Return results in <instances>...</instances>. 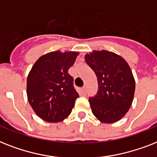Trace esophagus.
Masks as SVG:
<instances>
[{
	"instance_id": "1",
	"label": "esophagus",
	"mask_w": 157,
	"mask_h": 157,
	"mask_svg": "<svg viewBox=\"0 0 157 157\" xmlns=\"http://www.w3.org/2000/svg\"><path fill=\"white\" fill-rule=\"evenodd\" d=\"M81 92H82V95H85V94H86V87H85V86H83V87L81 88Z\"/></svg>"
}]
</instances>
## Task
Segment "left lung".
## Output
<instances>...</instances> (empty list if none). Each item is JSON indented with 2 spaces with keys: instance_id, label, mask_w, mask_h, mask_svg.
<instances>
[{
  "instance_id": "1",
  "label": "left lung",
  "mask_w": 157,
  "mask_h": 157,
  "mask_svg": "<svg viewBox=\"0 0 157 157\" xmlns=\"http://www.w3.org/2000/svg\"><path fill=\"white\" fill-rule=\"evenodd\" d=\"M85 61L98 80V93L89 98L92 113L103 123L119 121L128 112L135 94V78L128 63L106 50H94L85 55Z\"/></svg>"
}]
</instances>
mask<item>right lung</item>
Here are the masks:
<instances>
[{
  "instance_id": "add662e5",
  "label": "right lung",
  "mask_w": 157,
  "mask_h": 157,
  "mask_svg": "<svg viewBox=\"0 0 157 157\" xmlns=\"http://www.w3.org/2000/svg\"><path fill=\"white\" fill-rule=\"evenodd\" d=\"M78 52L55 51L41 56L27 79V95L36 115L48 122H60L71 114L78 94L68 70Z\"/></svg>"
}]
</instances>
